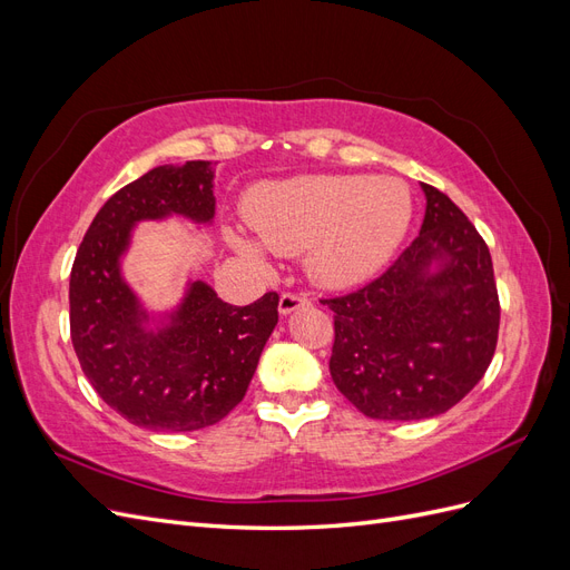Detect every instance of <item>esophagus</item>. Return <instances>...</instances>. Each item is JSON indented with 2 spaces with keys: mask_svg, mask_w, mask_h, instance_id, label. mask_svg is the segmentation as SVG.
Masks as SVG:
<instances>
[{
  "mask_svg": "<svg viewBox=\"0 0 570 570\" xmlns=\"http://www.w3.org/2000/svg\"><path fill=\"white\" fill-rule=\"evenodd\" d=\"M308 304H312V299H308L306 295H295V292H283L281 302H278V312H281L283 316H287V314L297 312V308H304V306H308Z\"/></svg>",
  "mask_w": 570,
  "mask_h": 570,
  "instance_id": "34e87169",
  "label": "esophagus"
}]
</instances>
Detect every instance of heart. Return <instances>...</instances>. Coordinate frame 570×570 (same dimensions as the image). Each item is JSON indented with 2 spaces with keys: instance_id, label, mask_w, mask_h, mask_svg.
<instances>
[{
  "instance_id": "obj_1",
  "label": "heart",
  "mask_w": 570,
  "mask_h": 570,
  "mask_svg": "<svg viewBox=\"0 0 570 570\" xmlns=\"http://www.w3.org/2000/svg\"><path fill=\"white\" fill-rule=\"evenodd\" d=\"M413 202L396 178L299 176L258 185L247 195L245 218L268 252L299 256L314 283L347 289L371 281L394 256L409 230ZM230 245L264 264V254L247 237L230 235Z\"/></svg>"
}]
</instances>
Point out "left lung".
Listing matches in <instances>:
<instances>
[{"label":"left lung","mask_w":570,"mask_h":570,"mask_svg":"<svg viewBox=\"0 0 570 570\" xmlns=\"http://www.w3.org/2000/svg\"><path fill=\"white\" fill-rule=\"evenodd\" d=\"M419 237L373 283L321 299L335 312L331 375L368 419L450 411L485 375L499 335L492 256L459 206L421 185Z\"/></svg>","instance_id":"left-lung-1"}]
</instances>
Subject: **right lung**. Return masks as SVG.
Listing matches in <instances>:
<instances>
[{
    "instance_id": "add662e5",
    "label": "right lung",
    "mask_w": 570,
    "mask_h": 570,
    "mask_svg": "<svg viewBox=\"0 0 570 570\" xmlns=\"http://www.w3.org/2000/svg\"><path fill=\"white\" fill-rule=\"evenodd\" d=\"M214 214L209 161L157 166L109 197L78 247L68 287L73 350L97 394L132 425L189 433L226 419L278 323L275 292L233 306L189 281L174 312L154 316L126 283L120 258L137 223L183 216L209 226Z\"/></svg>"
}]
</instances>
